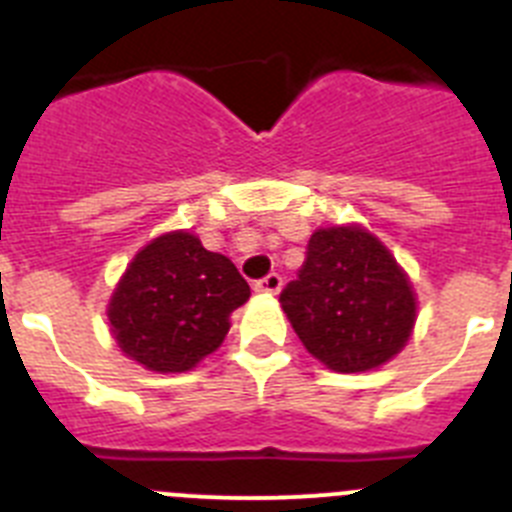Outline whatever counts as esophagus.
Returning <instances> with one entry per match:
<instances>
[{
  "label": "esophagus",
  "mask_w": 512,
  "mask_h": 512,
  "mask_svg": "<svg viewBox=\"0 0 512 512\" xmlns=\"http://www.w3.org/2000/svg\"><path fill=\"white\" fill-rule=\"evenodd\" d=\"M253 289H256V292H264V295H277L279 289H282V277H279L277 271H271V274H266L264 279H259V282L253 284Z\"/></svg>",
  "instance_id": "esophagus-1"
}]
</instances>
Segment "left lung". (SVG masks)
Instances as JSON below:
<instances>
[{
    "label": "left lung",
    "instance_id": "1",
    "mask_svg": "<svg viewBox=\"0 0 512 512\" xmlns=\"http://www.w3.org/2000/svg\"><path fill=\"white\" fill-rule=\"evenodd\" d=\"M279 302L307 351L343 374L369 372L400 354L415 323L405 271L356 225L312 233Z\"/></svg>",
    "mask_w": 512,
    "mask_h": 512
}]
</instances>
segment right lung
<instances>
[{
	"label": "right lung",
	"instance_id": "obj_1",
	"mask_svg": "<svg viewBox=\"0 0 512 512\" xmlns=\"http://www.w3.org/2000/svg\"><path fill=\"white\" fill-rule=\"evenodd\" d=\"M248 297V282L228 256L179 230L138 251L107 315L130 359L151 372H187L223 343L230 312Z\"/></svg>",
	"mask_w": 512,
	"mask_h": 512
}]
</instances>
